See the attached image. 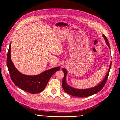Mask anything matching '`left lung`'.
I'll return each mask as SVG.
<instances>
[{
	"mask_svg": "<svg viewBox=\"0 0 120 120\" xmlns=\"http://www.w3.org/2000/svg\"><path fill=\"white\" fill-rule=\"evenodd\" d=\"M103 36L105 40V41H106L107 45L109 46V49H110L109 43L108 42L107 38L104 34H103ZM111 64H112V63H111L110 68L108 70V73L106 77H105V79H104V80L98 86L94 87V88L87 89H75L74 88H72V87L68 86L66 82V75L67 74V71L65 68H63V71L64 73V77L62 81V86H63V89L64 90L65 92H66L67 94H69V95L75 96V97H89L94 95V94H95L98 93L103 88V87L104 86L105 84H106L108 78V76H109V72H110V70L111 67Z\"/></svg>",
	"mask_w": 120,
	"mask_h": 120,
	"instance_id": "obj_1",
	"label": "left lung"
}]
</instances>
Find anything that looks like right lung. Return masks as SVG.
Returning a JSON list of instances; mask_svg holds the SVG:
<instances>
[{"mask_svg": "<svg viewBox=\"0 0 120 120\" xmlns=\"http://www.w3.org/2000/svg\"><path fill=\"white\" fill-rule=\"evenodd\" d=\"M11 44L10 43L6 63L11 80L15 86L31 94H37L42 92L46 87L50 78L56 71L60 70V67L49 69L36 75L22 74L17 70L11 59Z\"/></svg>", "mask_w": 120, "mask_h": 120, "instance_id": "add662e5", "label": "right lung"}]
</instances>
